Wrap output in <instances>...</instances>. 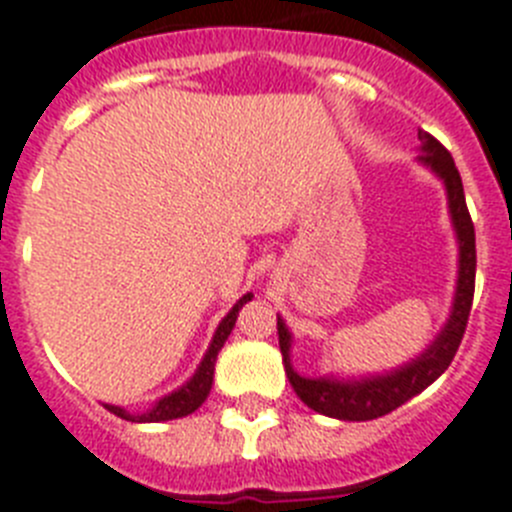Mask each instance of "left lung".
<instances>
[{"label": "left lung", "mask_w": 512, "mask_h": 512, "mask_svg": "<svg viewBox=\"0 0 512 512\" xmlns=\"http://www.w3.org/2000/svg\"><path fill=\"white\" fill-rule=\"evenodd\" d=\"M422 141L420 162L428 164L430 170L438 177H443L448 190V208H451V219L459 234V250H461V268H459V286H456V301L453 311L443 332L435 337L417 361L407 363L404 368L386 373V376H373V379L361 381H332V379H304L291 368V335H288L286 324L278 319V342H281L283 366L286 376L291 381L296 397L311 407L319 415L337 417V420H376L381 415H389L391 410L402 407L407 399L420 394L425 386L433 384L448 366H451L453 355L459 350L464 340L466 322H469L471 301H474V275H477V244H474V224H471L469 208H466L464 185L461 175L453 164L451 151L441 141L430 136L428 131L417 133Z\"/></svg>", "instance_id": "1"}]
</instances>
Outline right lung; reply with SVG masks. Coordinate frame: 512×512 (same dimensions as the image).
I'll return each instance as SVG.
<instances>
[{
    "label": "right lung",
    "mask_w": 512,
    "mask_h": 512,
    "mask_svg": "<svg viewBox=\"0 0 512 512\" xmlns=\"http://www.w3.org/2000/svg\"><path fill=\"white\" fill-rule=\"evenodd\" d=\"M252 299V293H247V296H242V299L234 304V309L226 314L224 319H221L219 330H216V335H213V342L211 348H208L206 358H203V363L198 366V371H195L193 379L188 381V384L182 386V389L172 391L170 397L159 399L151 410H146L144 415H131V412H126L123 407H113V404H105L113 415L123 417V420H131V422H162V420H175V417H185L190 415V412H195L198 407H201L203 402H206L208 391H211V384H213V366H216V355H219V350L224 348L226 337H229L231 327H234V322H237V314L239 309H242L247 301Z\"/></svg>",
    "instance_id": "add662e5"
}]
</instances>
